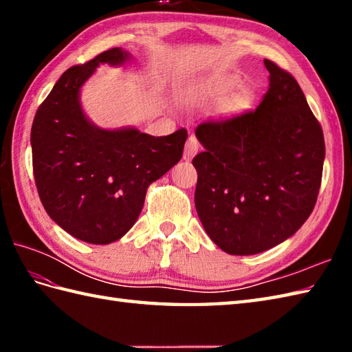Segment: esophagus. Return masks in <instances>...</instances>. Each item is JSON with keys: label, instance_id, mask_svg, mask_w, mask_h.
<instances>
[{"label": "esophagus", "instance_id": "34e87169", "mask_svg": "<svg viewBox=\"0 0 352 352\" xmlns=\"http://www.w3.org/2000/svg\"><path fill=\"white\" fill-rule=\"evenodd\" d=\"M199 149V142L195 136H189L188 142H186L184 145V160H192L193 155H195L198 153Z\"/></svg>", "mask_w": 352, "mask_h": 352}]
</instances>
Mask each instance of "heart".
Returning <instances> with one entry per match:
<instances>
[{
	"instance_id": "1",
	"label": "heart",
	"mask_w": 352,
	"mask_h": 352,
	"mask_svg": "<svg viewBox=\"0 0 352 352\" xmlns=\"http://www.w3.org/2000/svg\"><path fill=\"white\" fill-rule=\"evenodd\" d=\"M233 86H234V81H231V80L214 81V83H210L204 87V94H206V96H208V98L218 100L223 94L228 92ZM234 104H237V102H234Z\"/></svg>"
}]
</instances>
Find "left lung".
<instances>
[{"mask_svg": "<svg viewBox=\"0 0 352 352\" xmlns=\"http://www.w3.org/2000/svg\"><path fill=\"white\" fill-rule=\"evenodd\" d=\"M267 91L256 110L201 122L204 151L195 207L212 241L231 256L266 251L295 234L322 180V126L290 72L265 58Z\"/></svg>", "mask_w": 352, "mask_h": 352, "instance_id": "left-lung-1", "label": "left lung"}]
</instances>
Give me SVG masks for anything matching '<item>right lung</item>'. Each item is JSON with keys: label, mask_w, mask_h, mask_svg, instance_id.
I'll use <instances>...</instances> for the list:
<instances>
[{"label": "right lung", "mask_w": 352, "mask_h": 352, "mask_svg": "<svg viewBox=\"0 0 352 352\" xmlns=\"http://www.w3.org/2000/svg\"><path fill=\"white\" fill-rule=\"evenodd\" d=\"M129 57L111 48L66 69L37 109L32 125L33 174L43 208L80 241L107 245L139 218L153 182L180 162L188 130L154 138L136 129L101 130L78 102L81 85L100 63Z\"/></svg>", "instance_id": "add662e5"}]
</instances>
